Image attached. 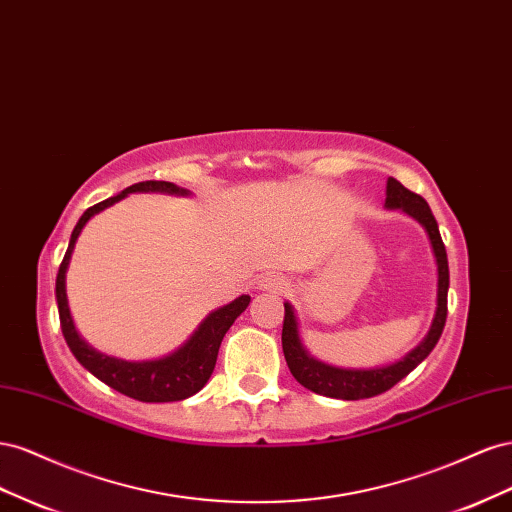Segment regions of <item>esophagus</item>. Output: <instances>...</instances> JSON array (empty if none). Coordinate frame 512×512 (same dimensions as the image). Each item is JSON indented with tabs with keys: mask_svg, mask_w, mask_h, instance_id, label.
Segmentation results:
<instances>
[{
	"mask_svg": "<svg viewBox=\"0 0 512 512\" xmlns=\"http://www.w3.org/2000/svg\"><path fill=\"white\" fill-rule=\"evenodd\" d=\"M259 289H264V291H274V294H276V291H285L287 287H289V281L285 279V276H281V274H264V276H261V279H259Z\"/></svg>",
	"mask_w": 512,
	"mask_h": 512,
	"instance_id": "esophagus-1",
	"label": "esophagus"
}]
</instances>
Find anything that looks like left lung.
I'll list each match as a JSON object with an SVG mask.
<instances>
[{
	"instance_id": "8db88e82",
	"label": "left lung",
	"mask_w": 512,
	"mask_h": 512,
	"mask_svg": "<svg viewBox=\"0 0 512 512\" xmlns=\"http://www.w3.org/2000/svg\"><path fill=\"white\" fill-rule=\"evenodd\" d=\"M386 208L388 210H401L410 214L412 218L425 227L435 264H437V306L435 315L431 321V328L427 337L422 339L410 354H405L401 360L386 364V367H375V369H339L326 364L321 360H315L309 352H306L302 341H300V330H298V319L294 313V306L285 302V319H283V354L287 360V367L298 379V384L309 388L317 394H324V397L332 399H345V401H358V399H369L377 397L386 390H390L394 384L401 382V379L412 373L418 364L425 360L433 347L437 345L442 337V330L446 326V313H448V257L446 248L440 236V229H437V221L429 208V203L420 195L407 191V188L397 182L394 178H388L386 184Z\"/></svg>"
}]
</instances>
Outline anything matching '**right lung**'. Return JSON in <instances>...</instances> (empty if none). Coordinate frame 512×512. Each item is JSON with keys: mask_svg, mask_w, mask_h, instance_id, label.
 I'll list each match as a JSON object with an SVG mask.
<instances>
[{"mask_svg": "<svg viewBox=\"0 0 512 512\" xmlns=\"http://www.w3.org/2000/svg\"><path fill=\"white\" fill-rule=\"evenodd\" d=\"M130 193H167V195H191L186 188L175 186L171 182L160 180H148L139 182L124 188L120 195L109 197L105 201L96 203V206L87 208L79 223L72 229L68 251L62 259L60 272H57L55 281V298H57V311H60V324L64 339L70 347V352L90 371L100 382H105L113 390H118L130 399H137L143 403H169V401H182L193 397L203 386L208 384V379L214 371L218 347L236 321L244 311L251 296H240L233 302L221 306V309L212 311L206 319L201 321L199 328L193 332V337L188 339L180 349H175L173 354L163 356L158 360H143V362H128L122 358H113L107 354H100L92 345H87L75 328V321L70 317L68 298H66V270L70 264L72 251L81 229L85 223L98 212L118 203L120 199L128 197Z\"/></svg>", "mask_w": 512, "mask_h": 512, "instance_id": "right-lung-1", "label": "right lung"}]
</instances>
